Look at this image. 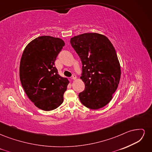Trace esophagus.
<instances>
[{
  "mask_svg": "<svg viewBox=\"0 0 152 152\" xmlns=\"http://www.w3.org/2000/svg\"><path fill=\"white\" fill-rule=\"evenodd\" d=\"M76 78H77V77H76L75 75H73L72 76V79H73V80H75Z\"/></svg>",
  "mask_w": 152,
  "mask_h": 152,
  "instance_id": "34e87169",
  "label": "esophagus"
}]
</instances>
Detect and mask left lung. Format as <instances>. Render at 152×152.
I'll list each match as a JSON object with an SVG mask.
<instances>
[{"instance_id":"left-lung-1","label":"left lung","mask_w":152,"mask_h":152,"mask_svg":"<svg viewBox=\"0 0 152 152\" xmlns=\"http://www.w3.org/2000/svg\"><path fill=\"white\" fill-rule=\"evenodd\" d=\"M70 44L80 59V79L85 89L79 94L87 108L97 110L107 105L117 89L121 66L113 45L103 35L86 33L73 37Z\"/></svg>"}]
</instances>
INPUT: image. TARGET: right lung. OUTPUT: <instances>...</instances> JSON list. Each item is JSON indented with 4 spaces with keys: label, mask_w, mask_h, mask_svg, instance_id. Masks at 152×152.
<instances>
[{
    "label": "right lung",
    "mask_w": 152,
    "mask_h": 152,
    "mask_svg": "<svg viewBox=\"0 0 152 152\" xmlns=\"http://www.w3.org/2000/svg\"><path fill=\"white\" fill-rule=\"evenodd\" d=\"M65 45L59 38L41 36L26 45L23 53L20 77L28 98L39 108L50 111L63 102L68 80L58 74L54 62Z\"/></svg>",
    "instance_id": "1"
}]
</instances>
